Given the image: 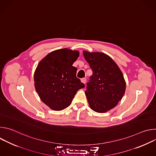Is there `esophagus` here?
Instances as JSON below:
<instances>
[{
	"mask_svg": "<svg viewBox=\"0 0 156 156\" xmlns=\"http://www.w3.org/2000/svg\"><path fill=\"white\" fill-rule=\"evenodd\" d=\"M81 81L83 83V84H85L86 82V79L85 78H81Z\"/></svg>",
	"mask_w": 156,
	"mask_h": 156,
	"instance_id": "34e87169",
	"label": "esophagus"
}]
</instances>
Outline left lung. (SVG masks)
<instances>
[{"mask_svg":"<svg viewBox=\"0 0 156 156\" xmlns=\"http://www.w3.org/2000/svg\"><path fill=\"white\" fill-rule=\"evenodd\" d=\"M83 55L93 71L85 91L89 105L96 112H106L115 107L125 94L126 83L122 72L105 54L84 51Z\"/></svg>","mask_w":156,"mask_h":156,"instance_id":"obj_1","label":"left lung"}]
</instances>
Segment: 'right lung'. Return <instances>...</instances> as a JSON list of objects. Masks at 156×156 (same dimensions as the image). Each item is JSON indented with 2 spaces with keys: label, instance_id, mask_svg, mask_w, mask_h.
<instances>
[{
  "label": "right lung",
  "instance_id": "1",
  "mask_svg": "<svg viewBox=\"0 0 156 156\" xmlns=\"http://www.w3.org/2000/svg\"><path fill=\"white\" fill-rule=\"evenodd\" d=\"M78 56V51L56 50L42 58L35 70L36 91L41 101L54 110L68 107L77 91L84 87L73 66Z\"/></svg>",
  "mask_w": 156,
  "mask_h": 156
}]
</instances>
